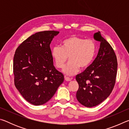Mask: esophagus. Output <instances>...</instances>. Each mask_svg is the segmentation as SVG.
Instances as JSON below:
<instances>
[{
	"mask_svg": "<svg viewBox=\"0 0 129 129\" xmlns=\"http://www.w3.org/2000/svg\"><path fill=\"white\" fill-rule=\"evenodd\" d=\"M65 80L67 81H71V78L68 77H67V76H65Z\"/></svg>",
	"mask_w": 129,
	"mask_h": 129,
	"instance_id": "obj_1",
	"label": "esophagus"
}]
</instances>
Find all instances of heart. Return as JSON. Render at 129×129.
Returning a JSON list of instances; mask_svg holds the SVG:
<instances>
[{"instance_id": "heart-1", "label": "heart", "mask_w": 129, "mask_h": 129, "mask_svg": "<svg viewBox=\"0 0 129 129\" xmlns=\"http://www.w3.org/2000/svg\"><path fill=\"white\" fill-rule=\"evenodd\" d=\"M97 52V45L94 40L85 39L77 36H71L61 42V46L54 47L51 54L56 67L61 69L69 57V61L63 69L64 73L72 76L84 70L92 62Z\"/></svg>"}]
</instances>
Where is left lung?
I'll return each mask as SVG.
<instances>
[{
	"label": "left lung",
	"mask_w": 129,
	"mask_h": 129,
	"mask_svg": "<svg viewBox=\"0 0 129 129\" xmlns=\"http://www.w3.org/2000/svg\"><path fill=\"white\" fill-rule=\"evenodd\" d=\"M100 41L99 53L95 60L83 72L76 77L79 88L76 98L88 108L97 106L108 98L114 88L117 72V60L113 48L101 36L94 35Z\"/></svg>",
	"instance_id": "left-lung-1"
}]
</instances>
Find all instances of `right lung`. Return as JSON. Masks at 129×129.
I'll return each instance as SVG.
<instances>
[{
    "label": "right lung",
    "instance_id": "right-lung-1",
    "mask_svg": "<svg viewBox=\"0 0 129 129\" xmlns=\"http://www.w3.org/2000/svg\"><path fill=\"white\" fill-rule=\"evenodd\" d=\"M59 34L45 30L35 34L16 49L13 71L16 89L32 105L44 104L64 81L62 74L53 65L50 44Z\"/></svg>",
    "mask_w": 129,
    "mask_h": 129
}]
</instances>
